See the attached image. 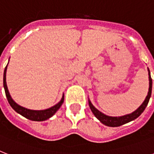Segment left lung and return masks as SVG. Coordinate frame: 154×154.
<instances>
[{"mask_svg": "<svg viewBox=\"0 0 154 154\" xmlns=\"http://www.w3.org/2000/svg\"><path fill=\"white\" fill-rule=\"evenodd\" d=\"M148 74L149 82V86L148 95L146 96V99H145V101H143V103H142L135 111H134V112H131V113H129V114L124 115V116H120V117H111V116H108V115L104 114V113L101 112V111H99L97 108L94 107V105L92 104L90 100L89 99V108H90V109H91L92 112L94 113V116H95L102 124H104L105 125H106V126L109 127L121 126L122 125L126 124L128 122H132V121H134V120H135L136 118H137V117L143 112V111L146 108L147 105H148L149 101V98H150L151 97V94H152V84H153V82H152V78H151L150 76V71L149 69V68Z\"/></svg>", "mask_w": 154, "mask_h": 154, "instance_id": "left-lung-1", "label": "left lung"}]
</instances>
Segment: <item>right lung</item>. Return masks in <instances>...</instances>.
<instances>
[{
	"label": "right lung",
	"mask_w": 154,
	"mask_h": 154,
	"mask_svg": "<svg viewBox=\"0 0 154 154\" xmlns=\"http://www.w3.org/2000/svg\"><path fill=\"white\" fill-rule=\"evenodd\" d=\"M7 66H8V65H6L5 71H4L3 85L4 89H5V92L6 97L8 99V101L9 103V105H11V107L13 108V109L15 110L17 113L21 115V116L25 117L27 119L31 120V121H34V122H43V121L48 120L49 118L53 117V115L57 112V111L60 109V107L61 106L63 102H64V94H63L60 101L57 104H56L55 105H53V106L49 108V109H46L33 110L23 107V106H20V105H18L17 103H16L15 101H13V98L11 97V95L9 94V92H8L7 84H6V71H7Z\"/></svg>",
	"instance_id": "obj_1"
}]
</instances>
